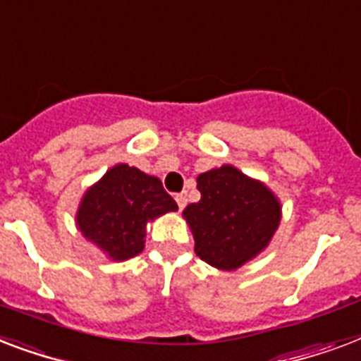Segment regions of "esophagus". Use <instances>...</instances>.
I'll return each instance as SVG.
<instances>
[{
  "label": "esophagus",
  "mask_w": 361,
  "mask_h": 361,
  "mask_svg": "<svg viewBox=\"0 0 361 361\" xmlns=\"http://www.w3.org/2000/svg\"><path fill=\"white\" fill-rule=\"evenodd\" d=\"M175 200H177L178 209H180V211H183L184 207H186V203H188V194H186V192H180V194L175 195Z\"/></svg>",
  "instance_id": "34e87169"
}]
</instances>
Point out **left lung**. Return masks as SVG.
I'll use <instances>...</instances> for the list:
<instances>
[{"instance_id": "8db88e82", "label": "left lung", "mask_w": 361, "mask_h": 361, "mask_svg": "<svg viewBox=\"0 0 361 361\" xmlns=\"http://www.w3.org/2000/svg\"><path fill=\"white\" fill-rule=\"evenodd\" d=\"M201 200L184 209L195 254L212 267L239 269L256 258L281 224V203L264 183L233 166L201 173Z\"/></svg>"}]
</instances>
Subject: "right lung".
I'll return each instance as SVG.
<instances>
[{"instance_id":"right-lung-1","label":"right lung","mask_w":361,"mask_h":361,"mask_svg":"<svg viewBox=\"0 0 361 361\" xmlns=\"http://www.w3.org/2000/svg\"><path fill=\"white\" fill-rule=\"evenodd\" d=\"M177 209L160 178L118 164L86 190L77 211V226L109 258L122 262L145 248L150 220Z\"/></svg>"}]
</instances>
